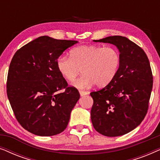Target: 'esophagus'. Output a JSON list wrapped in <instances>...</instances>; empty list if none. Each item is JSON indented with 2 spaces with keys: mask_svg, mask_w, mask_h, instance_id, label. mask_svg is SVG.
Segmentation results:
<instances>
[{
  "mask_svg": "<svg viewBox=\"0 0 160 160\" xmlns=\"http://www.w3.org/2000/svg\"><path fill=\"white\" fill-rule=\"evenodd\" d=\"M79 93H80L81 96H84V95H88V94H89L88 92L83 91V90H79Z\"/></svg>",
  "mask_w": 160,
  "mask_h": 160,
  "instance_id": "obj_1",
  "label": "esophagus"
}]
</instances>
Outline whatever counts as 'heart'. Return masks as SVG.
<instances>
[{"label":"heart","mask_w":160,"mask_h":160,"mask_svg":"<svg viewBox=\"0 0 160 160\" xmlns=\"http://www.w3.org/2000/svg\"><path fill=\"white\" fill-rule=\"evenodd\" d=\"M121 62L119 52L111 47L82 45L70 51V58L60 56L57 60V68L61 76L73 82L74 87L83 89L95 84L98 87L108 85L119 71Z\"/></svg>","instance_id":"obj_1"}]
</instances>
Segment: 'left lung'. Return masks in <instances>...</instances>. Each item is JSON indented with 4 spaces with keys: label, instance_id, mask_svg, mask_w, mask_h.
I'll return each instance as SVG.
<instances>
[{
    "label": "left lung",
    "instance_id": "obj_1",
    "mask_svg": "<svg viewBox=\"0 0 160 160\" xmlns=\"http://www.w3.org/2000/svg\"><path fill=\"white\" fill-rule=\"evenodd\" d=\"M93 41L115 45L121 62L114 78L104 88L90 93L92 123L102 135L120 136L137 128L147 113L153 87L150 62L145 52L126 37Z\"/></svg>",
    "mask_w": 160,
    "mask_h": 160
}]
</instances>
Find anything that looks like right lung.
<instances>
[{
  "label": "right lung",
  "instance_id": "right-lung-1",
  "mask_svg": "<svg viewBox=\"0 0 160 160\" xmlns=\"http://www.w3.org/2000/svg\"><path fill=\"white\" fill-rule=\"evenodd\" d=\"M77 42L41 36L21 47L13 57L6 92L17 120L28 132L52 136L67 128L80 94L61 76L57 60Z\"/></svg>",
  "mask_w": 160,
  "mask_h": 160
}]
</instances>
